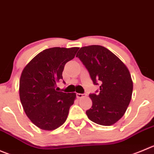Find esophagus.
Returning <instances> with one entry per match:
<instances>
[{"mask_svg": "<svg viewBox=\"0 0 154 154\" xmlns=\"http://www.w3.org/2000/svg\"><path fill=\"white\" fill-rule=\"evenodd\" d=\"M84 96V95H83V94H81V93H77V97L78 98H83V97Z\"/></svg>", "mask_w": 154, "mask_h": 154, "instance_id": "esophagus-1", "label": "esophagus"}]
</instances>
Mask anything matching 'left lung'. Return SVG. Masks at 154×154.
<instances>
[{
    "label": "left lung",
    "mask_w": 154,
    "mask_h": 154,
    "mask_svg": "<svg viewBox=\"0 0 154 154\" xmlns=\"http://www.w3.org/2000/svg\"><path fill=\"white\" fill-rule=\"evenodd\" d=\"M76 57L88 70L98 94H90L92 101L86 113L91 121L111 126L122 118L132 98L133 83L125 64L105 47L92 45L81 47Z\"/></svg>",
    "instance_id": "8db88e82"
}]
</instances>
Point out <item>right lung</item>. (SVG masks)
Wrapping results in <instances>:
<instances>
[{
	"instance_id": "right-lung-1",
	"label": "right lung",
	"mask_w": 154,
	"mask_h": 154,
	"mask_svg": "<svg viewBox=\"0 0 154 154\" xmlns=\"http://www.w3.org/2000/svg\"><path fill=\"white\" fill-rule=\"evenodd\" d=\"M79 47H53L41 52L24 68L19 80V97L27 117L38 128L54 130L67 120L76 93L59 92L65 64Z\"/></svg>"
}]
</instances>
